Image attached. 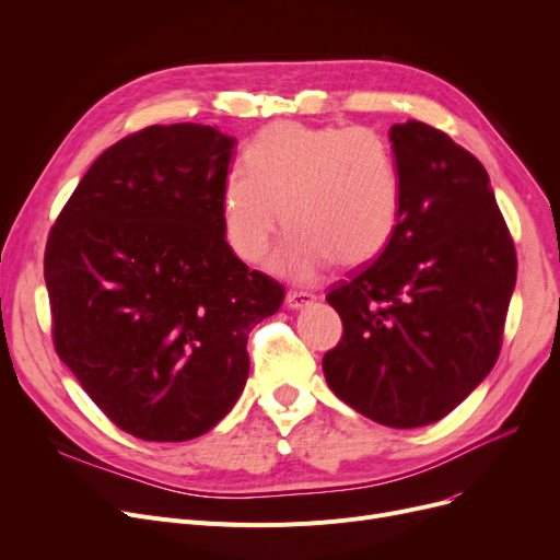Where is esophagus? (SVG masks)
Returning a JSON list of instances; mask_svg holds the SVG:
<instances>
[{
	"label": "esophagus",
	"mask_w": 560,
	"mask_h": 560,
	"mask_svg": "<svg viewBox=\"0 0 560 560\" xmlns=\"http://www.w3.org/2000/svg\"><path fill=\"white\" fill-rule=\"evenodd\" d=\"M313 300H315V295H313V292H306V290H290L285 295L288 308H295V311L308 306Z\"/></svg>",
	"instance_id": "obj_1"
}]
</instances>
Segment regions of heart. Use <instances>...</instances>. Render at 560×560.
<instances>
[{"mask_svg":"<svg viewBox=\"0 0 560 560\" xmlns=\"http://www.w3.org/2000/svg\"><path fill=\"white\" fill-rule=\"evenodd\" d=\"M226 174L222 224L235 256L260 262L283 224L292 229L272 268L308 281L338 258L368 262L399 224L401 170L372 127L275 122Z\"/></svg>","mask_w":560,"mask_h":560,"instance_id":"b5f03b06","label":"heart"}]
</instances>
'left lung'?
Returning a JSON list of instances; mask_svg holds the SVG:
<instances>
[{
  "mask_svg": "<svg viewBox=\"0 0 560 560\" xmlns=\"http://www.w3.org/2000/svg\"><path fill=\"white\" fill-rule=\"evenodd\" d=\"M390 142L399 224L327 295L342 338L322 370L361 416L416 429L452 413L497 363L517 256L477 156L418 120L395 125Z\"/></svg>",
  "mask_w": 560,
  "mask_h": 560,
  "instance_id": "8db88e82",
  "label": "left lung"
}]
</instances>
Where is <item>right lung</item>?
<instances>
[{
  "mask_svg": "<svg viewBox=\"0 0 560 560\" xmlns=\"http://www.w3.org/2000/svg\"><path fill=\"white\" fill-rule=\"evenodd\" d=\"M233 144L192 122L117 140L47 238L58 359L115 427L150 443H184L229 413L249 331L285 295L224 238Z\"/></svg>",
  "mask_w": 560,
  "mask_h": 560,
  "instance_id": "1",
  "label": "right lung"
}]
</instances>
